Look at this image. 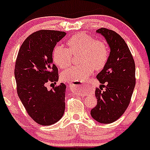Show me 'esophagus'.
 <instances>
[{
    "instance_id": "1",
    "label": "esophagus",
    "mask_w": 150,
    "mask_h": 150,
    "mask_svg": "<svg viewBox=\"0 0 150 150\" xmlns=\"http://www.w3.org/2000/svg\"><path fill=\"white\" fill-rule=\"evenodd\" d=\"M83 83L81 82H74V83H69V86L71 89L79 90V86H81Z\"/></svg>"
}]
</instances>
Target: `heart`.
<instances>
[{
    "instance_id": "heart-1",
    "label": "heart",
    "mask_w": 150,
    "mask_h": 150,
    "mask_svg": "<svg viewBox=\"0 0 150 150\" xmlns=\"http://www.w3.org/2000/svg\"><path fill=\"white\" fill-rule=\"evenodd\" d=\"M67 48L57 44L52 50V59L61 68L68 67L71 63L72 54L82 52L79 62L82 64L71 66L63 71L62 78L65 81H82L91 75L95 68L97 71L105 67L109 59L110 52L104 42L96 40L95 38L78 33L71 37L67 42Z\"/></svg>"
}]
</instances>
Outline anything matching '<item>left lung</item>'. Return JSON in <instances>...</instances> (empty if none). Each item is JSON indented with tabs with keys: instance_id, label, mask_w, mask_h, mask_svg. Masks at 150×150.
Returning <instances> with one entry per match:
<instances>
[{
	"instance_id": "8db88e82",
	"label": "left lung",
	"mask_w": 150,
	"mask_h": 150,
	"mask_svg": "<svg viewBox=\"0 0 150 150\" xmlns=\"http://www.w3.org/2000/svg\"><path fill=\"white\" fill-rule=\"evenodd\" d=\"M105 38L110 48L109 59L97 75L103 88H96L97 105L91 116L100 123L110 124L120 119L128 108L136 83L135 64L125 41L114 30L105 28L97 30Z\"/></svg>"
}]
</instances>
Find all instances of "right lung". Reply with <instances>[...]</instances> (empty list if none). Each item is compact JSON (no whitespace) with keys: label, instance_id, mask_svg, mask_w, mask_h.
Listing matches in <instances>:
<instances>
[{"label":"right lung","instance_id":"obj_1","mask_svg":"<svg viewBox=\"0 0 150 150\" xmlns=\"http://www.w3.org/2000/svg\"><path fill=\"white\" fill-rule=\"evenodd\" d=\"M66 35L64 31L40 30L29 35L18 50L15 74L18 98L28 114L41 125H50L63 116L66 86L51 90L47 83H56L59 71L52 63V50Z\"/></svg>","mask_w":150,"mask_h":150}]
</instances>
